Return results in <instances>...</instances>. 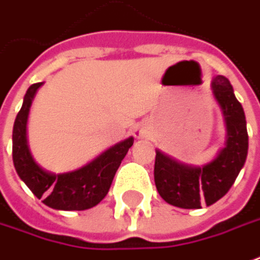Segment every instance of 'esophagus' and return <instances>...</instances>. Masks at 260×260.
<instances>
[{"label":"esophagus","instance_id":"1","mask_svg":"<svg viewBox=\"0 0 260 260\" xmlns=\"http://www.w3.org/2000/svg\"><path fill=\"white\" fill-rule=\"evenodd\" d=\"M146 134H147L146 127H139V128L136 130V137H146Z\"/></svg>","mask_w":260,"mask_h":260}]
</instances>
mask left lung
I'll use <instances>...</instances> for the list:
<instances>
[{"label": "left lung", "instance_id": "obj_1", "mask_svg": "<svg viewBox=\"0 0 260 260\" xmlns=\"http://www.w3.org/2000/svg\"><path fill=\"white\" fill-rule=\"evenodd\" d=\"M213 94L223 111L228 142L217 157L202 167L182 165L156 150L154 183L158 194L169 205L182 209H200L222 199L229 191L248 156V128L242 104L223 76L213 80Z\"/></svg>", "mask_w": 260, "mask_h": 260}]
</instances>
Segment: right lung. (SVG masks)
<instances>
[{"mask_svg":"<svg viewBox=\"0 0 260 260\" xmlns=\"http://www.w3.org/2000/svg\"><path fill=\"white\" fill-rule=\"evenodd\" d=\"M43 83L29 85L22 107L18 111L12 128V160L21 180L43 203L57 210H85L95 206L109 193L111 182L121 160L133 146L134 139L128 137L102 153L84 167L53 175L43 170L34 161L27 146V117L37 90Z\"/></svg>","mask_w":260,"mask_h":260,"instance_id":"1","label":"right lung"}]
</instances>
